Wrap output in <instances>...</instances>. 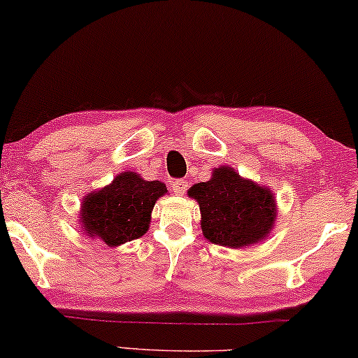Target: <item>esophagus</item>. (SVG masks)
Returning a JSON list of instances; mask_svg holds the SVG:
<instances>
[{
    "instance_id": "1",
    "label": "esophagus",
    "mask_w": 358,
    "mask_h": 358,
    "mask_svg": "<svg viewBox=\"0 0 358 358\" xmlns=\"http://www.w3.org/2000/svg\"><path fill=\"white\" fill-rule=\"evenodd\" d=\"M171 187H173V190L178 194V196H184L185 190H187V187H189V184L185 182L184 179H176V180H173V184H171Z\"/></svg>"
}]
</instances>
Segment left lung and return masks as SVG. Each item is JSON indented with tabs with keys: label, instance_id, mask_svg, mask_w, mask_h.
Masks as SVG:
<instances>
[{
	"label": "left lung",
	"instance_id": "obj_1",
	"mask_svg": "<svg viewBox=\"0 0 358 358\" xmlns=\"http://www.w3.org/2000/svg\"><path fill=\"white\" fill-rule=\"evenodd\" d=\"M201 208V229L210 243L234 250L266 240L276 224V197L268 187L241 178L230 166L213 168L207 182L187 190Z\"/></svg>",
	"mask_w": 358,
	"mask_h": 358
}]
</instances>
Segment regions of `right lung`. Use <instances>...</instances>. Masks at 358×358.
<instances>
[{"instance_id": "right-lung-1", "label": "right lung", "mask_w": 358, "mask_h": 358, "mask_svg": "<svg viewBox=\"0 0 358 358\" xmlns=\"http://www.w3.org/2000/svg\"><path fill=\"white\" fill-rule=\"evenodd\" d=\"M166 194L168 189L161 180H145L124 171L108 185L83 197L78 212L80 230L88 238L117 248L150 230L152 207Z\"/></svg>"}]
</instances>
